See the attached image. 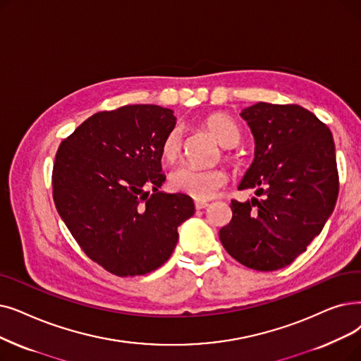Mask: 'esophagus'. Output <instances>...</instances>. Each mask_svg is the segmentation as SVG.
I'll return each mask as SVG.
<instances>
[{
  "label": "esophagus",
  "instance_id": "1",
  "mask_svg": "<svg viewBox=\"0 0 361 361\" xmlns=\"http://www.w3.org/2000/svg\"><path fill=\"white\" fill-rule=\"evenodd\" d=\"M208 205H209V203H208V202H203V200H197V202L195 203L196 209H205Z\"/></svg>",
  "mask_w": 361,
  "mask_h": 361
}]
</instances>
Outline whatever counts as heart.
I'll list each match as a JSON object with an SVG mask.
<instances>
[{
	"instance_id": "heart-1",
	"label": "heart",
	"mask_w": 361,
	"mask_h": 361,
	"mask_svg": "<svg viewBox=\"0 0 361 361\" xmlns=\"http://www.w3.org/2000/svg\"><path fill=\"white\" fill-rule=\"evenodd\" d=\"M203 125L214 134L218 143L233 147L239 143L240 131L238 125L223 114H211L203 119ZM183 149V133L178 127L171 128L161 143V158L166 164L176 162ZM227 183V174L219 168H197L183 165L171 172L169 184L174 190L199 200L211 199Z\"/></svg>"
}]
</instances>
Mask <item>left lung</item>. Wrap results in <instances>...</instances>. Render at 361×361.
Returning <instances> with one entry per match:
<instances>
[{"mask_svg":"<svg viewBox=\"0 0 361 361\" xmlns=\"http://www.w3.org/2000/svg\"><path fill=\"white\" fill-rule=\"evenodd\" d=\"M240 116L252 131L255 158L239 190L255 189L258 199L231 200L219 240L247 269L274 271L307 250L335 208V143L327 125L298 104L259 102Z\"/></svg>","mask_w":361,"mask_h":361,"instance_id":"1","label":"left lung"}]
</instances>
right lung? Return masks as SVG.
Segmentation results:
<instances>
[{"mask_svg": "<svg viewBox=\"0 0 361 361\" xmlns=\"http://www.w3.org/2000/svg\"><path fill=\"white\" fill-rule=\"evenodd\" d=\"M171 109L130 104L94 114L56 153L53 199L94 262L119 277L147 274L171 257L193 199L164 193L161 143Z\"/></svg>", "mask_w": 361, "mask_h": 361, "instance_id": "1", "label": "right lung"}]
</instances>
